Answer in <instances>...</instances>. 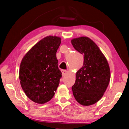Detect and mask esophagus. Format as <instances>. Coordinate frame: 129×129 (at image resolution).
I'll use <instances>...</instances> for the list:
<instances>
[{
    "label": "esophagus",
    "mask_w": 129,
    "mask_h": 129,
    "mask_svg": "<svg viewBox=\"0 0 129 129\" xmlns=\"http://www.w3.org/2000/svg\"><path fill=\"white\" fill-rule=\"evenodd\" d=\"M61 72H62V76H65L68 73V71L66 70H61Z\"/></svg>",
    "instance_id": "1"
}]
</instances>
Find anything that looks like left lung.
<instances>
[{
	"mask_svg": "<svg viewBox=\"0 0 129 129\" xmlns=\"http://www.w3.org/2000/svg\"><path fill=\"white\" fill-rule=\"evenodd\" d=\"M76 50L84 55L82 68L76 72L72 87L76 101L83 106H90L101 99L109 85V63L99 47L87 37L71 40Z\"/></svg>",
	"mask_w": 129,
	"mask_h": 129,
	"instance_id": "obj_1",
	"label": "left lung"
}]
</instances>
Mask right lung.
Listing matches in <instances>:
<instances>
[{
  "label": "right lung",
  "instance_id": "add662e5",
  "mask_svg": "<svg viewBox=\"0 0 129 129\" xmlns=\"http://www.w3.org/2000/svg\"><path fill=\"white\" fill-rule=\"evenodd\" d=\"M61 38L47 36L33 46L20 65V83L26 96L38 104L54 96L62 73L58 69L56 52Z\"/></svg>",
  "mask_w": 129,
  "mask_h": 129
}]
</instances>
